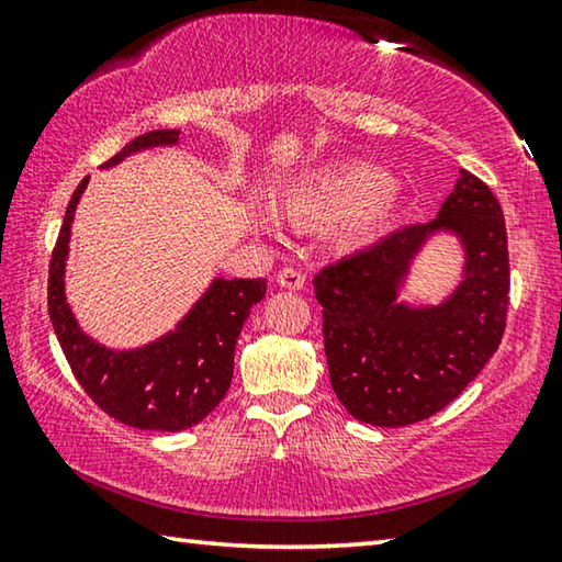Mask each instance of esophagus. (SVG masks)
Here are the masks:
<instances>
[{
	"label": "esophagus",
	"instance_id": "obj_1",
	"mask_svg": "<svg viewBox=\"0 0 562 562\" xmlns=\"http://www.w3.org/2000/svg\"><path fill=\"white\" fill-rule=\"evenodd\" d=\"M278 284L284 290H302L304 288V274L297 268H282L278 272Z\"/></svg>",
	"mask_w": 562,
	"mask_h": 562
}]
</instances>
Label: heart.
<instances>
[{
	"instance_id": "heart-1",
	"label": "heart",
	"mask_w": 562,
	"mask_h": 562,
	"mask_svg": "<svg viewBox=\"0 0 562 562\" xmlns=\"http://www.w3.org/2000/svg\"><path fill=\"white\" fill-rule=\"evenodd\" d=\"M282 207L300 225H339V243L361 247L394 221L396 201L386 170L369 164H339L302 176L284 193Z\"/></svg>"
}]
</instances>
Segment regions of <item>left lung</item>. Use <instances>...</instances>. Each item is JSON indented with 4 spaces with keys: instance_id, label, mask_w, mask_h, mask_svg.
Wrapping results in <instances>:
<instances>
[{
    "instance_id": "1",
    "label": "left lung",
    "mask_w": 562,
    "mask_h": 562,
    "mask_svg": "<svg viewBox=\"0 0 562 562\" xmlns=\"http://www.w3.org/2000/svg\"><path fill=\"white\" fill-rule=\"evenodd\" d=\"M453 232L464 280L431 308L398 303L397 288L425 240ZM508 237L491 188L461 170L439 217L408 225L315 274L331 389L372 426H408L441 412L496 355L508 317Z\"/></svg>"
}]
</instances>
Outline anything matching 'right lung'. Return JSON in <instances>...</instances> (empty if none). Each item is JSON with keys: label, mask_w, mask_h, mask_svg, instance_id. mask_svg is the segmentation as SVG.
Masks as SVG:
<instances>
[{"label": "right lung", "mask_w": 562, "mask_h": 562, "mask_svg": "<svg viewBox=\"0 0 562 562\" xmlns=\"http://www.w3.org/2000/svg\"><path fill=\"white\" fill-rule=\"evenodd\" d=\"M180 131H148L103 164L111 168L136 150L173 146ZM89 176L74 190L49 262V317L76 382L116 422L146 431H183L223 402L233 382V357L252 304L265 297V280H213L193 310L146 347L116 351L79 327L64 294L74 211Z\"/></svg>", "instance_id": "right-lung-1"}]
</instances>
